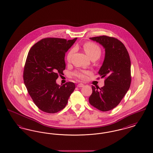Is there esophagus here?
<instances>
[{
  "label": "esophagus",
  "instance_id": "esophagus-1",
  "mask_svg": "<svg viewBox=\"0 0 153 153\" xmlns=\"http://www.w3.org/2000/svg\"><path fill=\"white\" fill-rule=\"evenodd\" d=\"M84 86V85L83 84H79L78 85H77V87L81 88V87H83Z\"/></svg>",
  "mask_w": 153,
  "mask_h": 153
}]
</instances>
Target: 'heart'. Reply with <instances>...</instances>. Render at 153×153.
I'll list each match as a JSON object with an SVG mask.
<instances>
[{
	"label": "heart",
	"instance_id": "obj_1",
	"mask_svg": "<svg viewBox=\"0 0 153 153\" xmlns=\"http://www.w3.org/2000/svg\"><path fill=\"white\" fill-rule=\"evenodd\" d=\"M83 49L90 58L93 57H97L99 58L102 54V50L100 48L97 44H95L94 42H88L85 43L83 45ZM74 51V49H72L67 53L66 59L68 62H69L71 61V59ZM90 74L91 72L89 71L77 70L73 73V75L76 77L79 78L81 80H85L87 79L88 76Z\"/></svg>",
	"mask_w": 153,
	"mask_h": 153
}]
</instances>
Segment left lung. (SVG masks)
I'll use <instances>...</instances> for the list:
<instances>
[{"label":"left lung","instance_id":"1","mask_svg":"<svg viewBox=\"0 0 153 153\" xmlns=\"http://www.w3.org/2000/svg\"><path fill=\"white\" fill-rule=\"evenodd\" d=\"M105 49V58L98 73L105 77L102 88L92 86L89 102L96 108L108 111L120 103L131 84V61L124 44L117 38L102 36L90 38Z\"/></svg>","mask_w":153,"mask_h":153}]
</instances>
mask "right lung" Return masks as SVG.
I'll return each mask as SVG.
<instances>
[{
    "instance_id": "1",
    "label": "right lung",
    "mask_w": 153,
    "mask_h": 153,
    "mask_svg": "<svg viewBox=\"0 0 153 153\" xmlns=\"http://www.w3.org/2000/svg\"><path fill=\"white\" fill-rule=\"evenodd\" d=\"M76 39L46 38L30 49L24 68V83L33 101L45 112L54 114L64 108L75 89L72 82L61 86L56 80L65 69L66 52Z\"/></svg>"
}]
</instances>
